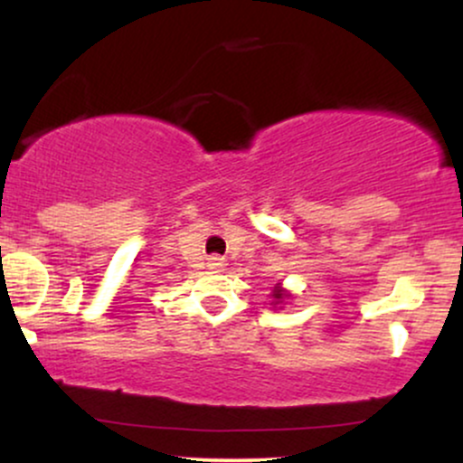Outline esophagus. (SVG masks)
Segmentation results:
<instances>
[{"label":"esophagus","mask_w":463,"mask_h":463,"mask_svg":"<svg viewBox=\"0 0 463 463\" xmlns=\"http://www.w3.org/2000/svg\"><path fill=\"white\" fill-rule=\"evenodd\" d=\"M209 269H213V272H224L226 261L222 257H211L209 259Z\"/></svg>","instance_id":"1"}]
</instances>
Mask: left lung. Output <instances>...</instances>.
Wrapping results in <instances>:
<instances>
[{
    "label": "left lung",
    "mask_w": 463,
    "mask_h": 463,
    "mask_svg": "<svg viewBox=\"0 0 463 463\" xmlns=\"http://www.w3.org/2000/svg\"><path fill=\"white\" fill-rule=\"evenodd\" d=\"M272 298H274L272 300V307H280V309H283L285 302L291 298V291L285 289L283 283H276L274 289H272Z\"/></svg>",
    "instance_id": "8db88e82"
}]
</instances>
